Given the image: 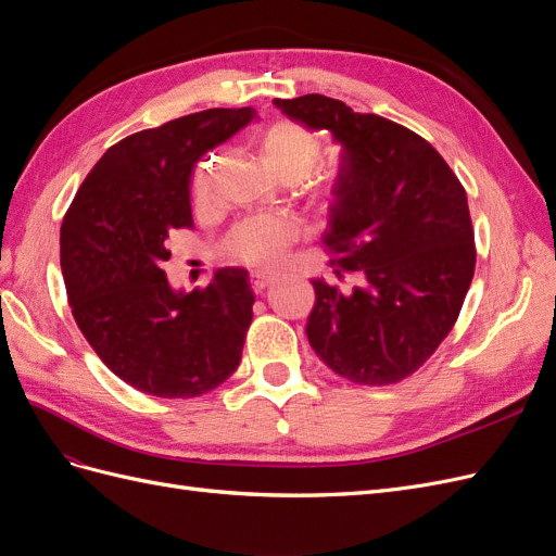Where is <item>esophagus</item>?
<instances>
[{
  "label": "esophagus",
  "mask_w": 556,
  "mask_h": 556,
  "mask_svg": "<svg viewBox=\"0 0 556 556\" xmlns=\"http://www.w3.org/2000/svg\"><path fill=\"white\" fill-rule=\"evenodd\" d=\"M271 282H274V276H266V274H260V271L252 274V290H255V292H264Z\"/></svg>",
  "instance_id": "esophagus-1"
}]
</instances>
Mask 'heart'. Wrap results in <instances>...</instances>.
Returning <instances> with one entry per match:
<instances>
[{
    "instance_id": "b5f03b06",
    "label": "heart",
    "mask_w": 556,
    "mask_h": 556,
    "mask_svg": "<svg viewBox=\"0 0 556 556\" xmlns=\"http://www.w3.org/2000/svg\"><path fill=\"white\" fill-rule=\"evenodd\" d=\"M323 153L319 139L304 125L292 121H278L268 125L260 139V155L266 169L276 174L280 180H301L306 178ZM215 157H206L199 164L194 176V197L204 199L208 192L211 172ZM299 237V225L288 217L262 215L245 220L231 233L229 245L241 260L255 266H271L280 260L290 243Z\"/></svg>"
}]
</instances>
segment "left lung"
<instances>
[{"label":"left lung","mask_w":556,"mask_h":556,"mask_svg":"<svg viewBox=\"0 0 556 556\" xmlns=\"http://www.w3.org/2000/svg\"><path fill=\"white\" fill-rule=\"evenodd\" d=\"M274 106L341 146L323 243L348 290L313 278L306 336L333 374L390 384L417 371L457 323L476 271L466 192L415 131L339 99L304 94Z\"/></svg>","instance_id":"1"}]
</instances>
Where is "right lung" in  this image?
I'll return each instance as SVG.
<instances>
[{"label": "right lung", "mask_w": 556, "mask_h": 556, "mask_svg": "<svg viewBox=\"0 0 556 556\" xmlns=\"http://www.w3.org/2000/svg\"><path fill=\"white\" fill-rule=\"evenodd\" d=\"M252 121L248 106L208 109L131 134L92 166L64 215L60 264L76 325L143 394H206L241 362L255 304L245 268H217L206 290L185 292L162 262L169 233L192 227L197 162Z\"/></svg>", "instance_id": "obj_1"}]
</instances>
